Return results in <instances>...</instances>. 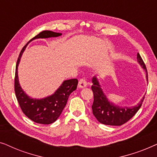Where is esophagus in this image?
<instances>
[{
  "label": "esophagus",
  "mask_w": 157,
  "mask_h": 157,
  "mask_svg": "<svg viewBox=\"0 0 157 157\" xmlns=\"http://www.w3.org/2000/svg\"><path fill=\"white\" fill-rule=\"evenodd\" d=\"M87 86V82L86 81L85 78H81L80 81H78V87L81 88V89H83V88L86 87Z\"/></svg>",
  "instance_id": "34e87169"
}]
</instances>
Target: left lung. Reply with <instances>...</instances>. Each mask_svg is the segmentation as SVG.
I'll return each instance as SVG.
<instances>
[{"instance_id": "left-lung-1", "label": "left lung", "mask_w": 157, "mask_h": 157, "mask_svg": "<svg viewBox=\"0 0 157 157\" xmlns=\"http://www.w3.org/2000/svg\"><path fill=\"white\" fill-rule=\"evenodd\" d=\"M137 62L141 67L147 73V79L148 81V74L147 68L139 53H137ZM91 89L94 93V103L91 108L93 114L98 122L105 125L121 126L132 119L139 111L142 104L144 96L141 98L138 104L134 106L121 107L116 105L106 97L101 89L98 78L94 76L92 78Z\"/></svg>"}]
</instances>
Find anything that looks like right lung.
I'll return each mask as SVG.
<instances>
[{
  "instance_id": "1",
  "label": "right lung",
  "mask_w": 157,
  "mask_h": 157,
  "mask_svg": "<svg viewBox=\"0 0 157 157\" xmlns=\"http://www.w3.org/2000/svg\"><path fill=\"white\" fill-rule=\"evenodd\" d=\"M61 33L51 31H44L30 40L21 50L17 61L15 76V93L24 114L32 121L38 124H50L55 122L61 114L67 103L68 96L76 89L78 80L76 78L68 79L63 81L61 85L52 95L42 98H33L29 96L21 88L18 80V67L21 58L28 44L38 38H48L61 36Z\"/></svg>"
}]
</instances>
